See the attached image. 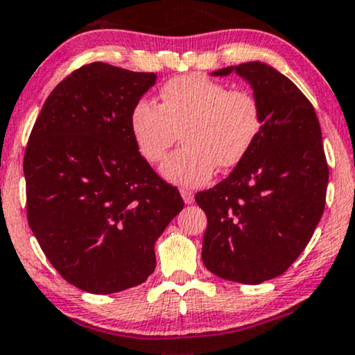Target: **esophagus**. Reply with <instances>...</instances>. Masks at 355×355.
Returning <instances> with one entry per match:
<instances>
[{
    "label": "esophagus",
    "instance_id": "obj_1",
    "mask_svg": "<svg viewBox=\"0 0 355 355\" xmlns=\"http://www.w3.org/2000/svg\"><path fill=\"white\" fill-rule=\"evenodd\" d=\"M181 196H182V199H184L186 204L194 202V194H192L191 191H181Z\"/></svg>",
    "mask_w": 355,
    "mask_h": 355
}]
</instances>
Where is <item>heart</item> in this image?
<instances>
[{
	"instance_id": "obj_1",
	"label": "heart",
	"mask_w": 355,
	"mask_h": 355,
	"mask_svg": "<svg viewBox=\"0 0 355 355\" xmlns=\"http://www.w3.org/2000/svg\"><path fill=\"white\" fill-rule=\"evenodd\" d=\"M128 125L139 155L163 161L181 130L186 144L174 151L161 173L179 186L207 181L214 168L237 166L252 150L263 126L260 102L247 90H229L212 78L189 73L171 78L161 89V105L139 98Z\"/></svg>"
}]
</instances>
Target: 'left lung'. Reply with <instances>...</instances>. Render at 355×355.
<instances>
[{"mask_svg":"<svg viewBox=\"0 0 355 355\" xmlns=\"http://www.w3.org/2000/svg\"><path fill=\"white\" fill-rule=\"evenodd\" d=\"M232 72L250 84L263 126L229 178L196 194L207 216L202 261L217 277L258 284L284 273L311 240L329 169L316 112L290 78L260 60L212 76Z\"/></svg>","mask_w":355,"mask_h":355,"instance_id":"obj_1","label":"left lung"}]
</instances>
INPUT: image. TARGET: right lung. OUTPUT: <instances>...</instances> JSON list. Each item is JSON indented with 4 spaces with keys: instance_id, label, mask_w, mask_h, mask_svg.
<instances>
[{
    "instance_id": "obj_1",
    "label": "right lung",
    "mask_w": 355,
    "mask_h": 355,
    "mask_svg": "<svg viewBox=\"0 0 355 355\" xmlns=\"http://www.w3.org/2000/svg\"><path fill=\"white\" fill-rule=\"evenodd\" d=\"M156 73L92 62L44 103L24 155L28 222L60 277L94 295L146 282L155 243L184 207L139 155L130 110Z\"/></svg>"
}]
</instances>
